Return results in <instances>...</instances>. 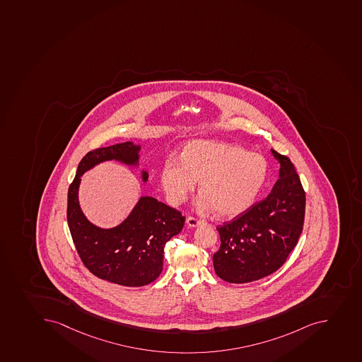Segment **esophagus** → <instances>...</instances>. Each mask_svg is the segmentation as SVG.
<instances>
[{"label": "esophagus", "instance_id": "esophagus-1", "mask_svg": "<svg viewBox=\"0 0 362 362\" xmlns=\"http://www.w3.org/2000/svg\"><path fill=\"white\" fill-rule=\"evenodd\" d=\"M204 223L202 220H199V218H196L194 216H188L187 217V224L189 226H199L201 224Z\"/></svg>", "mask_w": 362, "mask_h": 362}]
</instances>
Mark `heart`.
I'll return each instance as SVG.
<instances>
[{"label": "heart", "instance_id": "heart-1", "mask_svg": "<svg viewBox=\"0 0 362 362\" xmlns=\"http://www.w3.org/2000/svg\"><path fill=\"white\" fill-rule=\"evenodd\" d=\"M267 177V160L260 154L210 140L189 142L181 159L170 156L161 170V185L170 204L185 202L199 179V209H217L223 217L245 213L259 195Z\"/></svg>", "mask_w": 362, "mask_h": 362}]
</instances>
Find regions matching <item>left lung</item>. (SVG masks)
<instances>
[{
    "label": "left lung",
    "instance_id": "8db88e82",
    "mask_svg": "<svg viewBox=\"0 0 362 362\" xmlns=\"http://www.w3.org/2000/svg\"><path fill=\"white\" fill-rule=\"evenodd\" d=\"M281 163L274 189L245 213L217 226L221 247L213 256L217 276L235 284L258 281L284 265L304 226L305 190L293 163L271 149Z\"/></svg>",
    "mask_w": 362,
    "mask_h": 362
}]
</instances>
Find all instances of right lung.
<instances>
[{
    "label": "right lung",
    "instance_id": "add662e5",
    "mask_svg": "<svg viewBox=\"0 0 362 362\" xmlns=\"http://www.w3.org/2000/svg\"><path fill=\"white\" fill-rule=\"evenodd\" d=\"M139 149L140 146L129 141L92 149L78 165L68 192L66 217L78 256L92 274L122 286H144L159 277L165 245L182 230L186 217L179 210L146 196L139 199L122 224L100 229L81 213L78 187L84 172L102 161L115 159L134 165ZM142 179L147 180V173Z\"/></svg>",
    "mask_w": 362,
    "mask_h": 362
}]
</instances>
